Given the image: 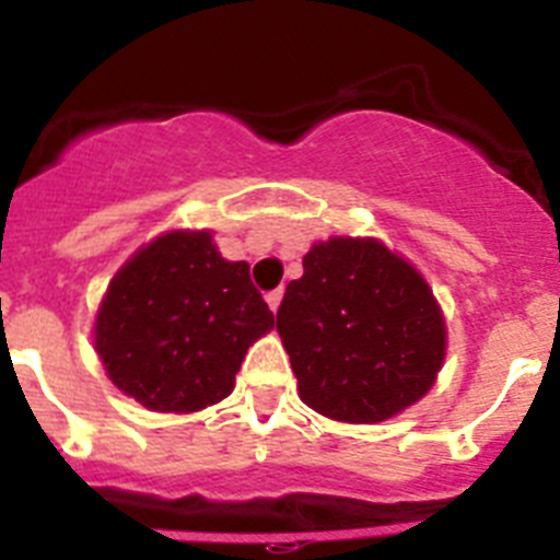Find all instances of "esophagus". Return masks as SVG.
Returning a JSON list of instances; mask_svg holds the SVG:
<instances>
[{"instance_id": "obj_1", "label": "esophagus", "mask_w": 560, "mask_h": 560, "mask_svg": "<svg viewBox=\"0 0 560 560\" xmlns=\"http://www.w3.org/2000/svg\"><path fill=\"white\" fill-rule=\"evenodd\" d=\"M280 300H283V289L269 291V294H266V303H269V308H271V311L280 308Z\"/></svg>"}]
</instances>
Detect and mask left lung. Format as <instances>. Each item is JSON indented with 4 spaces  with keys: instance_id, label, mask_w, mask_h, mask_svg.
<instances>
[{
    "instance_id": "obj_1",
    "label": "left lung",
    "mask_w": 560,
    "mask_h": 560,
    "mask_svg": "<svg viewBox=\"0 0 560 560\" xmlns=\"http://www.w3.org/2000/svg\"><path fill=\"white\" fill-rule=\"evenodd\" d=\"M285 285L277 334L314 412L378 423L432 389L446 323L429 283L375 237H330Z\"/></svg>"
}]
</instances>
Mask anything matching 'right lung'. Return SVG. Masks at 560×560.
<instances>
[{"label": "right lung", "instance_id": "add662e5", "mask_svg": "<svg viewBox=\"0 0 560 560\" xmlns=\"http://www.w3.org/2000/svg\"><path fill=\"white\" fill-rule=\"evenodd\" d=\"M271 328L249 264L221 257L207 230H176L114 275L95 350L114 387L145 409L199 412L232 393L246 350Z\"/></svg>", "mask_w": 560, "mask_h": 560}]
</instances>
